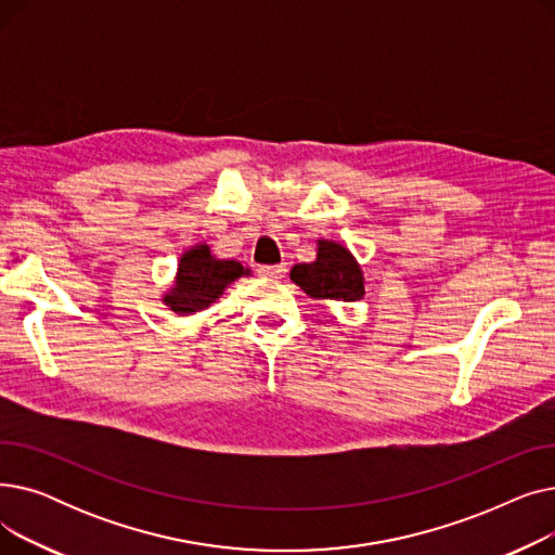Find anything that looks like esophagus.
Instances as JSON below:
<instances>
[{"mask_svg":"<svg viewBox=\"0 0 555 555\" xmlns=\"http://www.w3.org/2000/svg\"><path fill=\"white\" fill-rule=\"evenodd\" d=\"M287 272L285 266H260L258 274L266 276V279H281Z\"/></svg>","mask_w":555,"mask_h":555,"instance_id":"esophagus-1","label":"esophagus"}]
</instances>
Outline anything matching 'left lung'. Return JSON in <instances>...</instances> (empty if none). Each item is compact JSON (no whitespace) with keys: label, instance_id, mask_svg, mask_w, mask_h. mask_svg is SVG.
I'll return each mask as SVG.
<instances>
[{"label":"left lung","instance_id":"8db88e82","mask_svg":"<svg viewBox=\"0 0 555 555\" xmlns=\"http://www.w3.org/2000/svg\"><path fill=\"white\" fill-rule=\"evenodd\" d=\"M304 293L312 299L360 301L364 297V274L356 256L335 241H317V258L297 262L289 270Z\"/></svg>","mask_w":555,"mask_h":555}]
</instances>
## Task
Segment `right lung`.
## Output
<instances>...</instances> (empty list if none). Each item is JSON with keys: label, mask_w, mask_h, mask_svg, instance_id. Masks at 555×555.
I'll list each match as a JSON object with an SVG mask.
<instances>
[{"label": "right lung", "mask_w": 555, "mask_h": 555, "mask_svg": "<svg viewBox=\"0 0 555 555\" xmlns=\"http://www.w3.org/2000/svg\"><path fill=\"white\" fill-rule=\"evenodd\" d=\"M249 274L251 270L243 268V262L216 258L207 243H197L182 254L172 287L162 301L180 317L195 314L216 304L233 281Z\"/></svg>", "instance_id": "1"}]
</instances>
